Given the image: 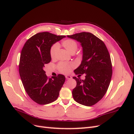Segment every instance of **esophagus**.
Masks as SVG:
<instances>
[{"label": "esophagus", "mask_w": 134, "mask_h": 134, "mask_svg": "<svg viewBox=\"0 0 134 134\" xmlns=\"http://www.w3.org/2000/svg\"><path fill=\"white\" fill-rule=\"evenodd\" d=\"M65 78L66 79H71V76L70 75H66Z\"/></svg>", "instance_id": "34e87169"}]
</instances>
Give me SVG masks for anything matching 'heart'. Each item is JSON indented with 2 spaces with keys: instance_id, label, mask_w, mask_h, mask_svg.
Instances as JSON below:
<instances>
[{
  "instance_id": "obj_1",
  "label": "heart",
  "mask_w": 134,
  "mask_h": 134,
  "mask_svg": "<svg viewBox=\"0 0 134 134\" xmlns=\"http://www.w3.org/2000/svg\"><path fill=\"white\" fill-rule=\"evenodd\" d=\"M63 46L66 48L70 53H74L78 47V44L75 40L71 38H68L64 40L62 42ZM59 48V45L58 43H55L52 46L50 49V56L51 59L56 58L57 56ZM74 65L72 63H65V62H60L57 65L60 72L64 74H68L70 72L72 67H74Z\"/></svg>"
}]
</instances>
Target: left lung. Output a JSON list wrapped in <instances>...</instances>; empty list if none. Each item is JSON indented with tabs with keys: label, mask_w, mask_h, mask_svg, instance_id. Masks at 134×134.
<instances>
[{
	"label": "left lung",
	"mask_w": 134,
	"mask_h": 134,
	"mask_svg": "<svg viewBox=\"0 0 134 134\" xmlns=\"http://www.w3.org/2000/svg\"><path fill=\"white\" fill-rule=\"evenodd\" d=\"M81 43L83 60L74 70L76 74H86L81 80L74 76L76 86L72 91L74 99L81 104L92 106L102 99L108 90L112 75L111 57L104 43L90 32L68 35Z\"/></svg>",
	"instance_id": "obj_1"
}]
</instances>
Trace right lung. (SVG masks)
I'll return each mask as SVG.
<instances>
[{
	"mask_svg": "<svg viewBox=\"0 0 134 134\" xmlns=\"http://www.w3.org/2000/svg\"><path fill=\"white\" fill-rule=\"evenodd\" d=\"M65 37L48 32L32 36L24 45L19 64V72L27 94L39 104H46L57 99L65 80L62 74L48 78L44 65L51 62L52 44Z\"/></svg>",
	"mask_w": 134,
	"mask_h": 134,
	"instance_id": "right-lung-1",
	"label": "right lung"
}]
</instances>
